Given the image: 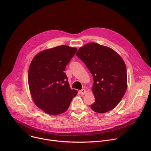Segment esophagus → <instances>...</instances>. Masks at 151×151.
<instances>
[{
  "label": "esophagus",
  "mask_w": 151,
  "mask_h": 151,
  "mask_svg": "<svg viewBox=\"0 0 151 151\" xmlns=\"http://www.w3.org/2000/svg\"><path fill=\"white\" fill-rule=\"evenodd\" d=\"M79 92H80V94H82V95L85 94H86V93H87V91H86V90H84V89H82L81 90H80V91H79Z\"/></svg>",
  "instance_id": "esophagus-1"
}]
</instances>
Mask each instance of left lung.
I'll return each mask as SVG.
<instances>
[{
	"mask_svg": "<svg viewBox=\"0 0 151 151\" xmlns=\"http://www.w3.org/2000/svg\"><path fill=\"white\" fill-rule=\"evenodd\" d=\"M93 76L92 88L95 102L91 109L103 114L112 110L124 96L127 87L125 64L112 49L92 42L76 53Z\"/></svg>",
	"mask_w": 151,
	"mask_h": 151,
	"instance_id": "1",
	"label": "left lung"
}]
</instances>
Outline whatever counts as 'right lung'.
<instances>
[{
  "instance_id": "1",
  "label": "right lung",
  "mask_w": 151,
  "mask_h": 151,
  "mask_svg": "<svg viewBox=\"0 0 151 151\" xmlns=\"http://www.w3.org/2000/svg\"><path fill=\"white\" fill-rule=\"evenodd\" d=\"M77 51L76 48L58 46L38 53L28 72V82L35 104L47 114L58 115L68 110L77 91L69 87L64 73Z\"/></svg>"
}]
</instances>
